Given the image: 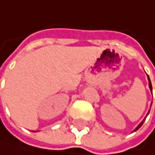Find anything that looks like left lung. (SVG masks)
<instances>
[{"label": "left lung", "instance_id": "obj_1", "mask_svg": "<svg viewBox=\"0 0 155 155\" xmlns=\"http://www.w3.org/2000/svg\"><path fill=\"white\" fill-rule=\"evenodd\" d=\"M147 78H149V76H147ZM149 81H150V82H149V85H150V90H151V92H152V86H151V82H150V78H149ZM149 113H150V111H149ZM144 121H145V119H144V120H143V121H142V122H141L140 124H139V125H138V127H136V129H135V131H137V130H138V129H139V128H140V127L142 126V125H143V123H144Z\"/></svg>", "mask_w": 155, "mask_h": 155}]
</instances>
